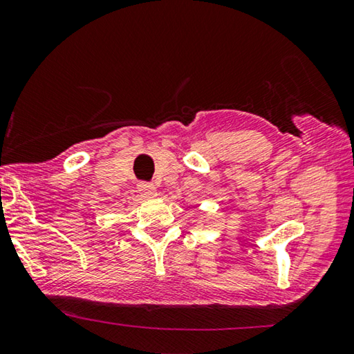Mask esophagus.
<instances>
[{
	"label": "esophagus",
	"instance_id": "1",
	"mask_svg": "<svg viewBox=\"0 0 354 354\" xmlns=\"http://www.w3.org/2000/svg\"><path fill=\"white\" fill-rule=\"evenodd\" d=\"M139 194L142 195L144 198H153L156 196V187L153 184H149V183H142L139 184Z\"/></svg>",
	"mask_w": 354,
	"mask_h": 354
}]
</instances>
